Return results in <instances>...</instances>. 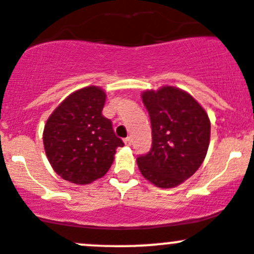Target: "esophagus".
Returning a JSON list of instances; mask_svg holds the SVG:
<instances>
[{
	"instance_id": "esophagus-1",
	"label": "esophagus",
	"mask_w": 254,
	"mask_h": 254,
	"mask_svg": "<svg viewBox=\"0 0 254 254\" xmlns=\"http://www.w3.org/2000/svg\"><path fill=\"white\" fill-rule=\"evenodd\" d=\"M124 142H125V145L130 146V145H131V137H125Z\"/></svg>"
}]
</instances>
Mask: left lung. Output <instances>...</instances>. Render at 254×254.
I'll use <instances>...</instances> for the list:
<instances>
[{
    "label": "left lung",
    "mask_w": 254,
    "mask_h": 254,
    "mask_svg": "<svg viewBox=\"0 0 254 254\" xmlns=\"http://www.w3.org/2000/svg\"><path fill=\"white\" fill-rule=\"evenodd\" d=\"M152 145L136 159L142 176L161 189L179 186L192 176L205 160L210 145L207 113L192 95L175 87L145 90Z\"/></svg>",
    "instance_id": "1"
}]
</instances>
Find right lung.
<instances>
[{
    "instance_id": "1",
    "label": "right lung",
    "mask_w": 254,
    "mask_h": 254,
    "mask_svg": "<svg viewBox=\"0 0 254 254\" xmlns=\"http://www.w3.org/2000/svg\"><path fill=\"white\" fill-rule=\"evenodd\" d=\"M104 90L95 85L68 95L44 125L43 145L49 164L67 181L87 185L100 179L124 146L112 122L103 117Z\"/></svg>"
}]
</instances>
